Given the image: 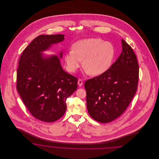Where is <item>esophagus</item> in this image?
I'll use <instances>...</instances> for the list:
<instances>
[{"mask_svg": "<svg viewBox=\"0 0 159 159\" xmlns=\"http://www.w3.org/2000/svg\"><path fill=\"white\" fill-rule=\"evenodd\" d=\"M77 84H78V85H79V86H81L83 84V81H82V79H79V80H78Z\"/></svg>", "mask_w": 159, "mask_h": 159, "instance_id": "obj_1", "label": "esophagus"}]
</instances>
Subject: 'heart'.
I'll return each mask as SVG.
<instances>
[{
  "label": "heart",
  "instance_id": "1",
  "mask_svg": "<svg viewBox=\"0 0 159 159\" xmlns=\"http://www.w3.org/2000/svg\"><path fill=\"white\" fill-rule=\"evenodd\" d=\"M115 53L114 46L109 42L98 38L79 40L73 46V50L65 55L67 67L74 72L82 64L91 75L104 73L110 67Z\"/></svg>",
  "mask_w": 159,
  "mask_h": 159
}]
</instances>
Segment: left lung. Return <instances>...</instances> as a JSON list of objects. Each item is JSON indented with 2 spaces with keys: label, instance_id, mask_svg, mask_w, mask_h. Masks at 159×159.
Masks as SVG:
<instances>
[{
  "label": "left lung",
  "instance_id": "1",
  "mask_svg": "<svg viewBox=\"0 0 159 159\" xmlns=\"http://www.w3.org/2000/svg\"><path fill=\"white\" fill-rule=\"evenodd\" d=\"M122 52L104 73L84 83L89 115L100 123L120 116L134 98L139 78V66L130 46L121 39Z\"/></svg>",
  "mask_w": 159,
  "mask_h": 159
}]
</instances>
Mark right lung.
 I'll return each mask as SVG.
<instances>
[{
    "label": "right lung",
    "mask_w": 159,
    "mask_h": 159,
    "mask_svg": "<svg viewBox=\"0 0 159 159\" xmlns=\"http://www.w3.org/2000/svg\"><path fill=\"white\" fill-rule=\"evenodd\" d=\"M63 34L40 35L21 54L16 75V89L31 115L45 122L60 119L67 109L66 99L77 88V79L61 65L62 52L44 56L42 52L62 42Z\"/></svg>",
    "instance_id": "add662e5"
}]
</instances>
